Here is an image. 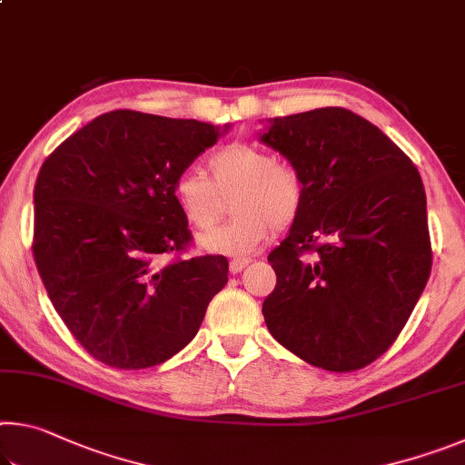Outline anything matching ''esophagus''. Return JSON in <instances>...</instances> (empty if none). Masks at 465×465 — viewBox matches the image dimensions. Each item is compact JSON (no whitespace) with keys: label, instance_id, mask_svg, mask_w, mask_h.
Masks as SVG:
<instances>
[{"label":"esophagus","instance_id":"esophagus-1","mask_svg":"<svg viewBox=\"0 0 465 465\" xmlns=\"http://www.w3.org/2000/svg\"><path fill=\"white\" fill-rule=\"evenodd\" d=\"M250 262V258H233V261L230 262V271L232 272H242L243 266H246Z\"/></svg>","mask_w":465,"mask_h":465}]
</instances>
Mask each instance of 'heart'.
<instances>
[{
  "label": "heart",
  "mask_w": 465,
  "mask_h": 465,
  "mask_svg": "<svg viewBox=\"0 0 465 465\" xmlns=\"http://www.w3.org/2000/svg\"><path fill=\"white\" fill-rule=\"evenodd\" d=\"M209 180L184 170L174 178L172 194L186 223L209 232L232 203L233 222L204 235L201 246L215 254L246 256L302 215L305 180L291 162H282L261 145L235 143L217 149L207 160Z\"/></svg>",
  "instance_id": "1"
}]
</instances>
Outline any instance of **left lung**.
<instances>
[{"mask_svg": "<svg viewBox=\"0 0 465 465\" xmlns=\"http://www.w3.org/2000/svg\"><path fill=\"white\" fill-rule=\"evenodd\" d=\"M261 141L305 180L302 215L269 254V332L313 367L363 369L402 332L430 274L419 170L375 124L338 106L274 119Z\"/></svg>", "mask_w": 465, "mask_h": 465, "instance_id": "1", "label": "left lung"}]
</instances>
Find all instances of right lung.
I'll return each instance as SVG.
<instances>
[{
	"label": "right lung",
	"instance_id": "add662e5",
	"mask_svg": "<svg viewBox=\"0 0 465 465\" xmlns=\"http://www.w3.org/2000/svg\"><path fill=\"white\" fill-rule=\"evenodd\" d=\"M219 129L113 110L46 157L35 184L33 254L53 308L90 355L114 369L168 361L199 332L225 287V256H188L193 233L174 178ZM172 253L166 265L159 256Z\"/></svg>",
	"mask_w": 465,
	"mask_h": 465
}]
</instances>
